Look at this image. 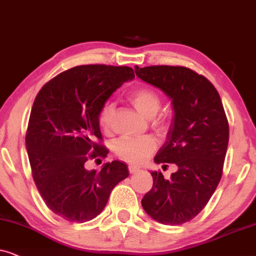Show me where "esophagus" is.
I'll use <instances>...</instances> for the list:
<instances>
[{
    "label": "esophagus",
    "instance_id": "34e87169",
    "mask_svg": "<svg viewBox=\"0 0 256 256\" xmlns=\"http://www.w3.org/2000/svg\"><path fill=\"white\" fill-rule=\"evenodd\" d=\"M128 171H130V173H137L138 171H140V168L136 165H128Z\"/></svg>",
    "mask_w": 256,
    "mask_h": 256
}]
</instances>
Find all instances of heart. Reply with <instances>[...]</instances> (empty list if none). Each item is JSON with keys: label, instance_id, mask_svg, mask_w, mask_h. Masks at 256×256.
Wrapping results in <instances>:
<instances>
[{"label": "heart", "instance_id": "b5f03b06", "mask_svg": "<svg viewBox=\"0 0 256 256\" xmlns=\"http://www.w3.org/2000/svg\"><path fill=\"white\" fill-rule=\"evenodd\" d=\"M128 100L134 108L146 118H152L158 114L160 108L159 94L150 88H137L128 92ZM116 106L112 102H106L100 112V125L102 128H110L112 118H114ZM156 128L159 131L166 128L162 120L156 122ZM156 148V142L152 137L144 138H122L114 144V152L119 158L128 162L139 164L148 159L152 152Z\"/></svg>", "mask_w": 256, "mask_h": 256}]
</instances>
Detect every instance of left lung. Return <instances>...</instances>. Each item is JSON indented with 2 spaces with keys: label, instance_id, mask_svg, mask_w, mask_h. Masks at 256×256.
I'll return each instance as SVG.
<instances>
[{
  "label": "left lung",
  "instance_id": "8db88e82",
  "mask_svg": "<svg viewBox=\"0 0 256 256\" xmlns=\"http://www.w3.org/2000/svg\"><path fill=\"white\" fill-rule=\"evenodd\" d=\"M134 71L171 100V125L154 162L178 168L170 179L151 172L153 187L142 206L160 224H182L202 212L220 182L230 138L226 114L216 88L193 70L153 66Z\"/></svg>",
  "mask_w": 256,
  "mask_h": 256
}]
</instances>
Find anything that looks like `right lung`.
Masks as SVG:
<instances>
[{
  "label": "right lung",
  "instance_id": "add662e5",
  "mask_svg": "<svg viewBox=\"0 0 256 256\" xmlns=\"http://www.w3.org/2000/svg\"><path fill=\"white\" fill-rule=\"evenodd\" d=\"M134 78L132 68L74 66L52 78L34 102L26 137L32 178L54 214L85 222L102 213L111 190L128 178L125 162H105L100 171L85 162L108 152L102 140L100 112L122 83Z\"/></svg>",
  "mask_w": 256,
  "mask_h": 256
}]
</instances>
